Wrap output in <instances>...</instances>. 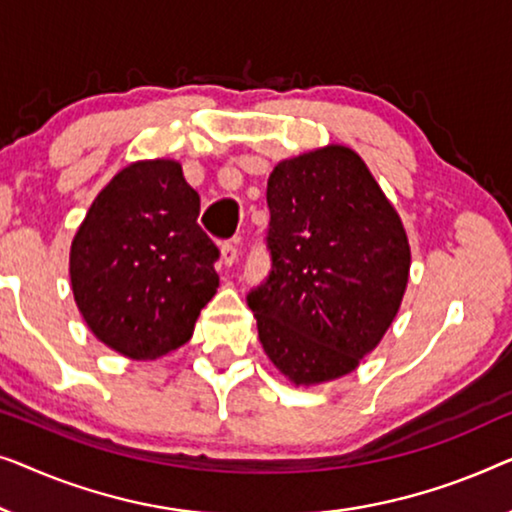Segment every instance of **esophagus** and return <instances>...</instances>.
I'll return each instance as SVG.
<instances>
[{"label": "esophagus", "instance_id": "34e87169", "mask_svg": "<svg viewBox=\"0 0 512 512\" xmlns=\"http://www.w3.org/2000/svg\"><path fill=\"white\" fill-rule=\"evenodd\" d=\"M220 255H222V264L232 266L236 259H239V248H236V243L225 241V243H222V248H220Z\"/></svg>", "mask_w": 512, "mask_h": 512}]
</instances>
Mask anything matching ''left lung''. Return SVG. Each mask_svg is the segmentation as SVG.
Here are the masks:
<instances>
[{
  "label": "left lung",
  "mask_w": 512,
  "mask_h": 512,
  "mask_svg": "<svg viewBox=\"0 0 512 512\" xmlns=\"http://www.w3.org/2000/svg\"><path fill=\"white\" fill-rule=\"evenodd\" d=\"M271 271L248 292L262 348L294 385L355 371L397 315L410 248L355 150L278 162L266 183Z\"/></svg>",
  "instance_id": "8db88e82"
}]
</instances>
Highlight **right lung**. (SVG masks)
I'll return each mask as SVG.
<instances>
[{
  "mask_svg": "<svg viewBox=\"0 0 512 512\" xmlns=\"http://www.w3.org/2000/svg\"><path fill=\"white\" fill-rule=\"evenodd\" d=\"M197 218L199 194L174 160L129 164L97 194L71 243L69 273L99 341L132 359L190 341L220 283V250Z\"/></svg>",
  "mask_w": 512,
  "mask_h": 512,
  "instance_id": "obj_1",
  "label": "right lung"
}]
</instances>
